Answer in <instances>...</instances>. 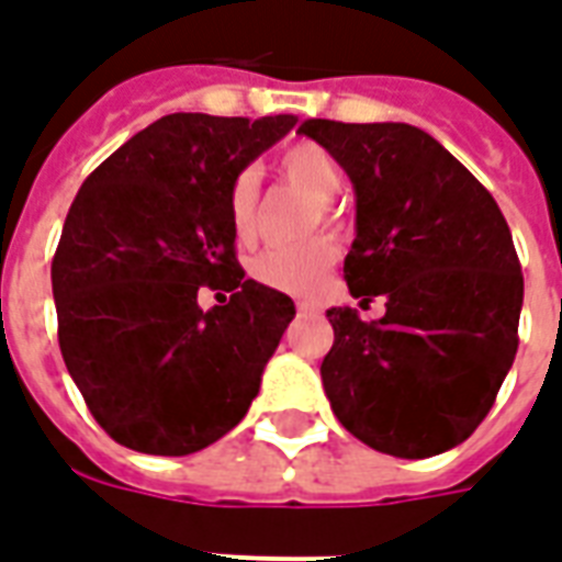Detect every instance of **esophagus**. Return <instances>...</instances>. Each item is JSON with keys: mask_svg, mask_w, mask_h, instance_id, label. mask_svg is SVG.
Returning <instances> with one entry per match:
<instances>
[{"mask_svg": "<svg viewBox=\"0 0 562 562\" xmlns=\"http://www.w3.org/2000/svg\"><path fill=\"white\" fill-rule=\"evenodd\" d=\"M297 312L300 315H315V312H318V306H315V303H306V300H300Z\"/></svg>", "mask_w": 562, "mask_h": 562, "instance_id": "obj_1", "label": "esophagus"}]
</instances>
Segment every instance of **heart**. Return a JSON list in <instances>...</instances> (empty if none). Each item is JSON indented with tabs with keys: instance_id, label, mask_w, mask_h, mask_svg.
<instances>
[{
	"instance_id": "obj_1",
	"label": "heart",
	"mask_w": 562,
	"mask_h": 562,
	"mask_svg": "<svg viewBox=\"0 0 562 562\" xmlns=\"http://www.w3.org/2000/svg\"><path fill=\"white\" fill-rule=\"evenodd\" d=\"M277 170L291 191H297L315 205L321 226L336 233L341 224L329 209V200L341 188V170H338L336 158L318 144L303 140L282 153ZM226 212H229V229H233L235 241H252L256 229H259V177H256V170H241L233 179L229 194H226ZM333 265H336V247L327 238H318V241L294 247V250H265L262 256L252 259L250 273L265 289L294 294V297H310L324 289Z\"/></svg>"
}]
</instances>
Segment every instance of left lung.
<instances>
[{"label":"left lung","mask_w":562,"mask_h":562,"mask_svg":"<svg viewBox=\"0 0 562 562\" xmlns=\"http://www.w3.org/2000/svg\"><path fill=\"white\" fill-rule=\"evenodd\" d=\"M297 132L318 140L357 191L350 294L385 297L380 321L327 310L329 406L380 453L451 451L486 418L519 348L525 280L507 221L490 191L409 123L306 120Z\"/></svg>","instance_id":"1"}]
</instances>
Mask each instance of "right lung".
I'll use <instances>...</instances> for the list:
<instances>
[{"mask_svg": "<svg viewBox=\"0 0 562 562\" xmlns=\"http://www.w3.org/2000/svg\"><path fill=\"white\" fill-rule=\"evenodd\" d=\"M297 123L167 114L85 179L53 259L58 345L100 427L186 457L233 430L294 318L235 259L233 179ZM203 284L224 307L199 310Z\"/></svg>", "mask_w": 562, "mask_h": 562, "instance_id": "right-lung-1", "label": "right lung"}]
</instances>
